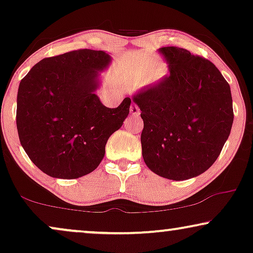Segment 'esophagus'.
Here are the masks:
<instances>
[{
    "mask_svg": "<svg viewBox=\"0 0 253 253\" xmlns=\"http://www.w3.org/2000/svg\"><path fill=\"white\" fill-rule=\"evenodd\" d=\"M130 113L132 114L133 116H138L140 114L139 107H138L136 103H132V105H131V107H130Z\"/></svg>",
    "mask_w": 253,
    "mask_h": 253,
    "instance_id": "34e87169",
    "label": "esophagus"
}]
</instances>
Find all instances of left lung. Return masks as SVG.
<instances>
[{
	"mask_svg": "<svg viewBox=\"0 0 253 253\" xmlns=\"http://www.w3.org/2000/svg\"><path fill=\"white\" fill-rule=\"evenodd\" d=\"M169 76L133 95L141 110L145 164L161 177L184 181L206 171L234 121L230 86L212 62L184 48L162 47Z\"/></svg>",
	"mask_w": 253,
	"mask_h": 253,
	"instance_id": "left-lung-1",
	"label": "left lung"
}]
</instances>
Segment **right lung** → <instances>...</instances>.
Returning a JSON list of instances; mask_svg holds the SVG:
<instances>
[{
  "label": "right lung",
  "mask_w": 253,
  "mask_h": 253,
  "mask_svg": "<svg viewBox=\"0 0 253 253\" xmlns=\"http://www.w3.org/2000/svg\"><path fill=\"white\" fill-rule=\"evenodd\" d=\"M110 63L102 50L78 49L41 60L20 82L16 123L20 144L44 174L72 179L92 172L108 138L122 126L131 99L103 106L95 89Z\"/></svg>",
  "instance_id": "add662e5"
}]
</instances>
